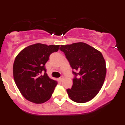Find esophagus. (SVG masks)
I'll use <instances>...</instances> for the list:
<instances>
[{
    "label": "esophagus",
    "mask_w": 125,
    "mask_h": 125,
    "mask_svg": "<svg viewBox=\"0 0 125 125\" xmlns=\"http://www.w3.org/2000/svg\"><path fill=\"white\" fill-rule=\"evenodd\" d=\"M63 79H64L63 76H61V77H60V78H59V80L61 81H62L63 80Z\"/></svg>",
    "instance_id": "34e87169"
}]
</instances>
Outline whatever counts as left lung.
I'll return each instance as SVG.
<instances>
[{"label":"left lung","mask_w":125,"mask_h":125,"mask_svg":"<svg viewBox=\"0 0 125 125\" xmlns=\"http://www.w3.org/2000/svg\"><path fill=\"white\" fill-rule=\"evenodd\" d=\"M60 50L64 53L70 66L76 73L73 84L66 89L73 101L84 103L98 94L105 79V60L100 51L84 42L61 45ZM78 75V78L76 76Z\"/></svg>","instance_id":"8db88e82"}]
</instances>
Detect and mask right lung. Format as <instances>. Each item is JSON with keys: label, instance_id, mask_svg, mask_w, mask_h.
<instances>
[{"label": "right lung", "instance_id": "right-lung-1", "mask_svg": "<svg viewBox=\"0 0 125 125\" xmlns=\"http://www.w3.org/2000/svg\"><path fill=\"white\" fill-rule=\"evenodd\" d=\"M59 45L37 43L21 51L13 65L15 83L22 95L28 101L41 104L48 101L57 84L49 78L45 64L51 54L59 50Z\"/></svg>", "mask_w": 125, "mask_h": 125}]
</instances>
